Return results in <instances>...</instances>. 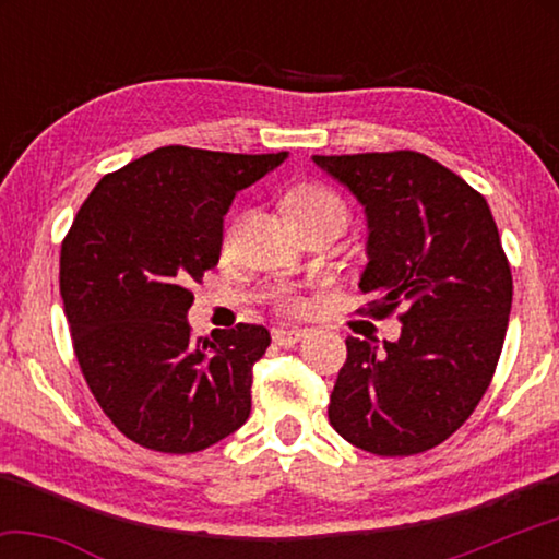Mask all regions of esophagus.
Returning a JSON list of instances; mask_svg holds the SVG:
<instances>
[{"label": "esophagus", "mask_w": 559, "mask_h": 559, "mask_svg": "<svg viewBox=\"0 0 559 559\" xmlns=\"http://www.w3.org/2000/svg\"><path fill=\"white\" fill-rule=\"evenodd\" d=\"M273 343L281 347H293L296 343H300L306 337V330L302 328H273Z\"/></svg>", "instance_id": "esophagus-1"}]
</instances>
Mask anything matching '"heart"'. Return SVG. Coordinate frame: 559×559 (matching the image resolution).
<instances>
[{
  "label": "heart",
  "instance_id": "b5f03b06",
  "mask_svg": "<svg viewBox=\"0 0 559 559\" xmlns=\"http://www.w3.org/2000/svg\"><path fill=\"white\" fill-rule=\"evenodd\" d=\"M290 224L316 219V216H333V219L345 222V204L335 192L320 185H300L293 187L283 200ZM281 302L286 308H298V300L293 296H281Z\"/></svg>",
  "mask_w": 559,
  "mask_h": 559
}]
</instances>
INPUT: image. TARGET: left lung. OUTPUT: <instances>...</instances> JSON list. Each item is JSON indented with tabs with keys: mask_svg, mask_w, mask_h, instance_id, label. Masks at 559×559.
I'll return each mask as SVG.
<instances>
[{
	"mask_svg": "<svg viewBox=\"0 0 559 559\" xmlns=\"http://www.w3.org/2000/svg\"><path fill=\"white\" fill-rule=\"evenodd\" d=\"M367 216L359 290L382 316L404 306L400 340L347 337L330 394L333 429L377 456L447 441L486 394L503 349L513 276L488 202L421 153L313 155Z\"/></svg>",
	"mask_w": 559,
	"mask_h": 559,
	"instance_id": "1",
	"label": "left lung"
}]
</instances>
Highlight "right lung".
Listing matches in <instances>:
<instances>
[{"instance_id":"add662e5","label":"right lung","mask_w":559,"mask_h":559,"mask_svg":"<svg viewBox=\"0 0 559 559\" xmlns=\"http://www.w3.org/2000/svg\"><path fill=\"white\" fill-rule=\"evenodd\" d=\"M286 157L157 147L103 177L75 214L59 273L73 349L100 409L140 447L194 453L249 419L269 330L194 340L189 286L219 263L236 192Z\"/></svg>"}]
</instances>
